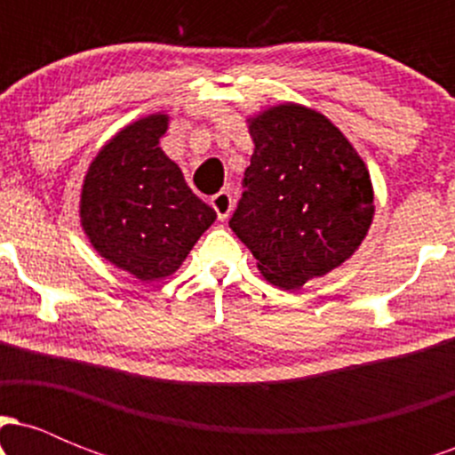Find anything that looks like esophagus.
I'll use <instances>...</instances> for the list:
<instances>
[{
    "instance_id": "1",
    "label": "esophagus",
    "mask_w": 455,
    "mask_h": 455,
    "mask_svg": "<svg viewBox=\"0 0 455 455\" xmlns=\"http://www.w3.org/2000/svg\"><path fill=\"white\" fill-rule=\"evenodd\" d=\"M212 207H213V212H216L218 220H227L228 213H231V210H233L231 192L222 190V192H218L216 196H212Z\"/></svg>"
}]
</instances>
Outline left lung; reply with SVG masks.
<instances>
[{
    "label": "left lung",
    "mask_w": 455,
    "mask_h": 455,
    "mask_svg": "<svg viewBox=\"0 0 455 455\" xmlns=\"http://www.w3.org/2000/svg\"><path fill=\"white\" fill-rule=\"evenodd\" d=\"M254 154L228 227L269 284L297 291L359 250L374 218L368 166L336 124L297 102L245 119Z\"/></svg>",
    "instance_id": "8db88e82"
}]
</instances>
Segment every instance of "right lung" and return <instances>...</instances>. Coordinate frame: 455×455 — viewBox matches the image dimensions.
<instances>
[{
  "label": "right lung",
  "mask_w": 455,
  "mask_h": 455,
  "mask_svg": "<svg viewBox=\"0 0 455 455\" xmlns=\"http://www.w3.org/2000/svg\"><path fill=\"white\" fill-rule=\"evenodd\" d=\"M169 115L134 119L102 145L81 186L78 216L92 248L140 282L181 267L216 220L160 148Z\"/></svg>",
  "instance_id": "obj_1"
}]
</instances>
